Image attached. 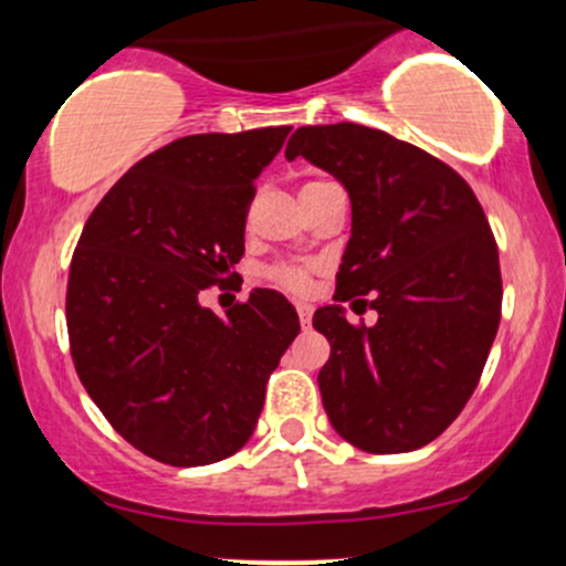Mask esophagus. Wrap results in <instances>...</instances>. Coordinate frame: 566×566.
I'll list each match as a JSON object with an SVG mask.
<instances>
[{
    "mask_svg": "<svg viewBox=\"0 0 566 566\" xmlns=\"http://www.w3.org/2000/svg\"><path fill=\"white\" fill-rule=\"evenodd\" d=\"M295 308H297V316H301V324H303V327H308V324H311V316H314V308H311L308 303H297Z\"/></svg>",
    "mask_w": 566,
    "mask_h": 566,
    "instance_id": "obj_1",
    "label": "esophagus"
}]
</instances>
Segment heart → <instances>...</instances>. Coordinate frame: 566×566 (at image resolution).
Masks as SVG:
<instances>
[{
  "label": "heart",
  "instance_id": "obj_1",
  "mask_svg": "<svg viewBox=\"0 0 566 566\" xmlns=\"http://www.w3.org/2000/svg\"><path fill=\"white\" fill-rule=\"evenodd\" d=\"M305 186H314V184H305ZM271 279L282 284V287L295 290V292L308 287V274H305L303 269H297V265H276V269L271 271Z\"/></svg>",
  "mask_w": 566,
  "mask_h": 566
}]
</instances>
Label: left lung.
<instances>
[{
    "mask_svg": "<svg viewBox=\"0 0 566 566\" xmlns=\"http://www.w3.org/2000/svg\"><path fill=\"white\" fill-rule=\"evenodd\" d=\"M287 159H308L348 191L350 237L335 301L378 311L354 327L324 305L329 340L322 405L348 444L373 454L418 450L471 399L497 335V244L471 186L444 161L354 122L297 127Z\"/></svg>",
    "mask_w": 566,
    "mask_h": 566,
    "instance_id": "left-lung-1",
    "label": "left lung"
}]
</instances>
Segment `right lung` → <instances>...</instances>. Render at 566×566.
Masks as SVG:
<instances>
[{
  "label": "right lung",
  "instance_id": "add662e5",
  "mask_svg": "<svg viewBox=\"0 0 566 566\" xmlns=\"http://www.w3.org/2000/svg\"><path fill=\"white\" fill-rule=\"evenodd\" d=\"M290 129L175 140L129 167L84 223L66 292L76 375L116 433L159 463L242 450L301 333L276 290H252L223 316L199 301L244 255L255 180Z\"/></svg>",
  "mask_w": 566,
  "mask_h": 566
}]
</instances>
